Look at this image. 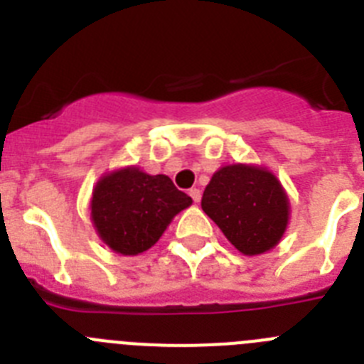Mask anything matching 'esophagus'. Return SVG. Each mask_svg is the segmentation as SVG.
Instances as JSON below:
<instances>
[{"label":"esophagus","instance_id":"esophagus-1","mask_svg":"<svg viewBox=\"0 0 364 364\" xmlns=\"http://www.w3.org/2000/svg\"><path fill=\"white\" fill-rule=\"evenodd\" d=\"M189 195H191V198L195 202H200V198H202V193H200V189L198 188H193V189H189Z\"/></svg>","mask_w":364,"mask_h":364}]
</instances>
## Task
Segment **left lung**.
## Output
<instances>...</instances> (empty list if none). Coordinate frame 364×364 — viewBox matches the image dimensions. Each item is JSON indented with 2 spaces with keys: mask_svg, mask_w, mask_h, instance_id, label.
<instances>
[{
  "mask_svg": "<svg viewBox=\"0 0 364 364\" xmlns=\"http://www.w3.org/2000/svg\"><path fill=\"white\" fill-rule=\"evenodd\" d=\"M202 210L242 255L266 253L281 242L290 220V200L268 167L230 164L213 173Z\"/></svg>",
  "mask_w": 364,
  "mask_h": 364,
  "instance_id": "obj_1",
  "label": "left lung"
}]
</instances>
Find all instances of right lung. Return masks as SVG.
Instances as JSON below:
<instances>
[{"label":"right lung","instance_id":"add662e5","mask_svg":"<svg viewBox=\"0 0 364 364\" xmlns=\"http://www.w3.org/2000/svg\"><path fill=\"white\" fill-rule=\"evenodd\" d=\"M191 204L169 176L127 166L96 182L89 210L104 244L120 255H138L159 242L175 215Z\"/></svg>","mask_w":364,"mask_h":364}]
</instances>
